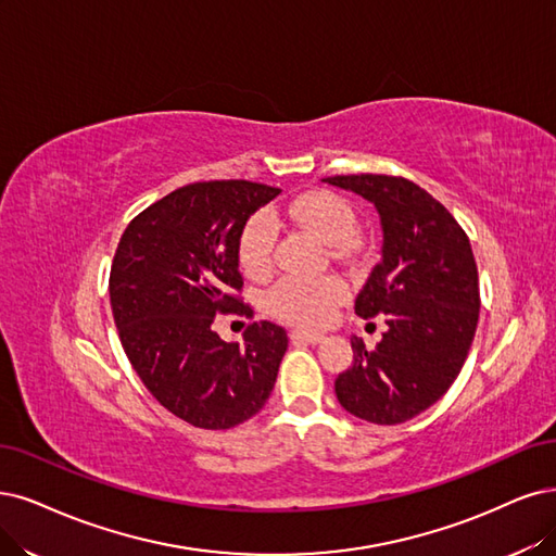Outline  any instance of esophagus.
I'll return each mask as SVG.
<instances>
[{"instance_id": "1", "label": "esophagus", "mask_w": 556, "mask_h": 556, "mask_svg": "<svg viewBox=\"0 0 556 556\" xmlns=\"http://www.w3.org/2000/svg\"><path fill=\"white\" fill-rule=\"evenodd\" d=\"M325 337L312 330H291V341L293 343H320Z\"/></svg>"}]
</instances>
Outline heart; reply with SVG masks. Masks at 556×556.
I'll return each mask as SVG.
<instances>
[{"label": "heart", "instance_id": "b5f03b06", "mask_svg": "<svg viewBox=\"0 0 556 556\" xmlns=\"http://www.w3.org/2000/svg\"><path fill=\"white\" fill-rule=\"evenodd\" d=\"M286 217L295 222L302 229L314 233L327 244H341L355 233V213L345 199L334 192L312 190L304 192L275 215L256 213L244 224L238 242V258L242 270L261 279L273 270V252L277 242V222ZM348 286L334 275L302 277L289 275L279 279L270 293H267V306L275 316L286 323L302 327H318L332 318L337 306L345 300Z\"/></svg>", "mask_w": 556, "mask_h": 556}]
</instances>
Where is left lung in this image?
<instances>
[{
  "label": "left lung",
  "instance_id": "1",
  "mask_svg": "<svg viewBox=\"0 0 556 556\" xmlns=\"http://www.w3.org/2000/svg\"><path fill=\"white\" fill-rule=\"evenodd\" d=\"M371 201L380 215V263L355 300L362 318L387 316L376 351L353 337V366L334 392L348 413L403 424L440 401L467 359L479 323V273L469 238L413 180L359 174L323 178Z\"/></svg>",
  "mask_w": 556,
  "mask_h": 556
}]
</instances>
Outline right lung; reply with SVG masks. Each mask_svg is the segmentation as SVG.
I'll list each match as a JSON object with an SVG mask.
<instances>
[{"mask_svg":"<svg viewBox=\"0 0 556 556\" xmlns=\"http://www.w3.org/2000/svg\"><path fill=\"white\" fill-rule=\"evenodd\" d=\"M281 190L250 180H208L174 190L123 231L110 273L121 345L160 405L197 428L252 419L270 396L286 330L252 323L244 345L213 330L217 314L252 309L238 293V242L261 205Z\"/></svg>","mask_w":556,"mask_h":556,"instance_id":"obj_1","label":"right lung"}]
</instances>
